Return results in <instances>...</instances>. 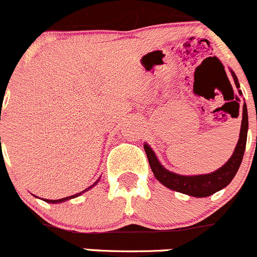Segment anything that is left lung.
I'll use <instances>...</instances> for the list:
<instances>
[{"label":"left lung","mask_w":257,"mask_h":257,"mask_svg":"<svg viewBox=\"0 0 257 257\" xmlns=\"http://www.w3.org/2000/svg\"><path fill=\"white\" fill-rule=\"evenodd\" d=\"M229 70H230V74L234 79V83H235L237 88V92L241 96L242 92L241 90H239L240 83L237 81L235 72L231 69ZM247 129H249V118H247L246 103L244 102V106H242L241 128H240L239 140H237L235 149L233 151V155L230 156V159L223 166L215 170V171L210 172V174L192 175V176L175 174V172L165 169L160 161H159V159L156 158L154 150L151 149L147 143L144 144V149L145 153H147L148 160H149V165L154 176L156 177V180L159 182L163 183L165 187L170 188L172 191H176V192L188 194L191 197L204 198V197L212 196L213 193L225 188L236 175L240 164L242 161L245 147H246Z\"/></svg>","instance_id":"left-lung-1"}]
</instances>
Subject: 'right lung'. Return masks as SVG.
Masks as SVG:
<instances>
[{"mask_svg":"<svg viewBox=\"0 0 257 257\" xmlns=\"http://www.w3.org/2000/svg\"><path fill=\"white\" fill-rule=\"evenodd\" d=\"M0 145H1V138H0ZM98 181H99V178L98 180L96 181V182L93 183L92 186H90V187H87L86 188V190H83V191H81V192H79V193H76V194H74V196H70V197H65V198H61V199H44L45 202H48V203H61V202H65V201H69V199H72V198H76V197H79V196H81V194L82 193H85L86 191H88V190H91V188L93 187V186H96L97 183H98ZM37 197V196H36Z\"/></svg>","mask_w":257,"mask_h":257,"instance_id":"1","label":"right lung"}]
</instances>
